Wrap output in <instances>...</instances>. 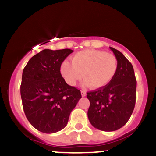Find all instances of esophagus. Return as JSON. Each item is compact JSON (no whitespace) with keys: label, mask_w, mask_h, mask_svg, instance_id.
<instances>
[{"label":"esophagus","mask_w":156,"mask_h":156,"mask_svg":"<svg viewBox=\"0 0 156 156\" xmlns=\"http://www.w3.org/2000/svg\"><path fill=\"white\" fill-rule=\"evenodd\" d=\"M81 96H82V97H85L86 96V91H84V90H81Z\"/></svg>","instance_id":"34e87169"}]
</instances>
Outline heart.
I'll return each instance as SVG.
<instances>
[{
	"instance_id": "b5f03b06",
	"label": "heart",
	"mask_w": 156,
	"mask_h": 156,
	"mask_svg": "<svg viewBox=\"0 0 156 156\" xmlns=\"http://www.w3.org/2000/svg\"><path fill=\"white\" fill-rule=\"evenodd\" d=\"M118 66L115 55L103 50H84L72 56V63L63 61L60 66V73L69 85H75L83 77L84 83L90 87L99 89L112 81Z\"/></svg>"
}]
</instances>
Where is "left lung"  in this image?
Returning a JSON list of instances; mask_svg holds the SVG:
<instances>
[{"instance_id":"obj_1","label":"left lung","mask_w":156,"mask_h":156,"mask_svg":"<svg viewBox=\"0 0 156 156\" xmlns=\"http://www.w3.org/2000/svg\"><path fill=\"white\" fill-rule=\"evenodd\" d=\"M118 59V71L105 87L87 92L90 101L87 116L95 128L114 131L130 119L136 103V81L132 64L116 49L110 48Z\"/></svg>"}]
</instances>
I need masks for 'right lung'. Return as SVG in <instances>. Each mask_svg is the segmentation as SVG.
Segmentation results:
<instances>
[{"mask_svg":"<svg viewBox=\"0 0 156 156\" xmlns=\"http://www.w3.org/2000/svg\"><path fill=\"white\" fill-rule=\"evenodd\" d=\"M72 52L45 49L32 56L23 69L20 86L23 109L39 131L53 133L62 130L81 98V91L69 85L60 73L61 64Z\"/></svg>","mask_w":156,"mask_h":156,"instance_id":"obj_1","label":"right lung"}]
</instances>
